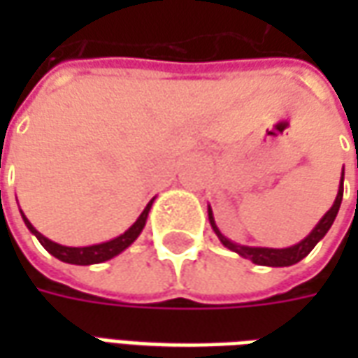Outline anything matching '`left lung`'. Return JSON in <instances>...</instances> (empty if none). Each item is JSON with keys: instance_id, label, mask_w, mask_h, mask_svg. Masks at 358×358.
I'll use <instances>...</instances> for the list:
<instances>
[{"instance_id": "8db88e82", "label": "left lung", "mask_w": 358, "mask_h": 358, "mask_svg": "<svg viewBox=\"0 0 358 358\" xmlns=\"http://www.w3.org/2000/svg\"><path fill=\"white\" fill-rule=\"evenodd\" d=\"M343 172H341V180H339V187H338V195H336V199H334V205H331L330 209L326 210V215H324L316 226L308 232L307 238H303L299 243H295V245H289V248H253V245H241V243H236V241L228 240L224 234L218 230L217 222H215V217H213V209H210V205L207 207V213H209V222L213 226V230L218 236V240L220 243L228 248L234 253H238L243 259H249L251 263L261 264V266H292V264L299 263L301 259H305V257L315 249V245L318 241L322 240L324 236L328 234V230L334 224V220L338 217V210L341 207V199H343Z\"/></svg>"}]
</instances>
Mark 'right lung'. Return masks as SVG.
Listing matches in <instances>:
<instances>
[{
  "label": "right lung",
  "instance_id": "right-lung-1",
  "mask_svg": "<svg viewBox=\"0 0 358 358\" xmlns=\"http://www.w3.org/2000/svg\"><path fill=\"white\" fill-rule=\"evenodd\" d=\"M155 201V197L151 199V201L145 205V209L141 210V215L136 218V222H134L124 234H120L117 238H113L109 241H103V243H94V245H84V248H69V245H61V243H55V241H51L50 238H45L43 234H40L36 230L34 226L30 224V220L24 217V213L20 210V217L24 220V224L30 230V234H34L38 241L42 243L45 251H50L51 255L59 259V261H63V263L69 264H80V266H88V264H99L105 263V261H109L113 257L120 255L124 249H128L132 245L134 241L138 240V236L143 230V226L148 222L149 217V210H151V205Z\"/></svg>",
  "mask_w": 358,
  "mask_h": 358
}]
</instances>
